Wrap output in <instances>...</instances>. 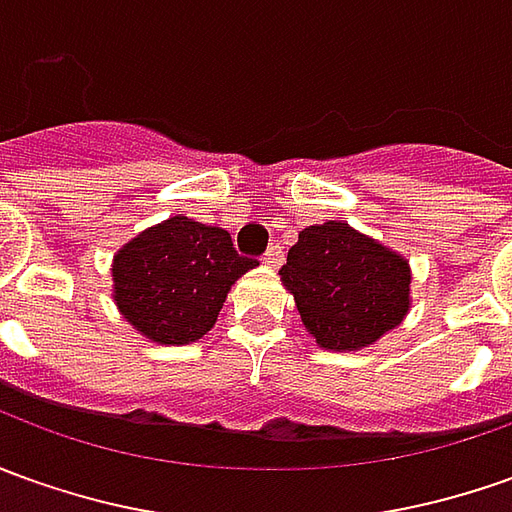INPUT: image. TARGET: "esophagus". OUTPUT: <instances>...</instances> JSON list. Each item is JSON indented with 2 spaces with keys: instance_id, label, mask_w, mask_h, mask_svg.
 <instances>
[{
  "instance_id": "34e87169",
  "label": "esophagus",
  "mask_w": 512,
  "mask_h": 512,
  "mask_svg": "<svg viewBox=\"0 0 512 512\" xmlns=\"http://www.w3.org/2000/svg\"><path fill=\"white\" fill-rule=\"evenodd\" d=\"M281 262H284V250H281V245H270V248H267V253H264V264L278 267Z\"/></svg>"
}]
</instances>
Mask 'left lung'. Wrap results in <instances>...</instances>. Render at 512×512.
Instances as JSON below:
<instances>
[{
  "instance_id": "1",
  "label": "left lung",
  "mask_w": 512,
  "mask_h": 512,
  "mask_svg": "<svg viewBox=\"0 0 512 512\" xmlns=\"http://www.w3.org/2000/svg\"><path fill=\"white\" fill-rule=\"evenodd\" d=\"M303 326L329 351L376 343L410 309L407 262L348 222L309 225L281 267Z\"/></svg>"
}]
</instances>
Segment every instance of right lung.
Wrapping results in <instances>:
<instances>
[{
	"mask_svg": "<svg viewBox=\"0 0 512 512\" xmlns=\"http://www.w3.org/2000/svg\"><path fill=\"white\" fill-rule=\"evenodd\" d=\"M253 264L236 253L228 231L169 217L116 253L114 301L155 343H195L214 326L231 284Z\"/></svg>",
	"mask_w": 512,
	"mask_h": 512,
	"instance_id": "right-lung-1",
	"label": "right lung"
}]
</instances>
